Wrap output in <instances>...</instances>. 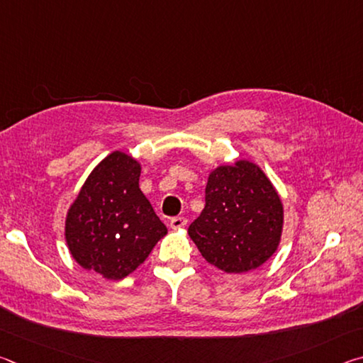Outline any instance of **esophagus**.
I'll list each match as a JSON object with an SVG mask.
<instances>
[{
  "mask_svg": "<svg viewBox=\"0 0 363 363\" xmlns=\"http://www.w3.org/2000/svg\"><path fill=\"white\" fill-rule=\"evenodd\" d=\"M187 224V219L186 218H173L169 219V227L171 229H181V227H184Z\"/></svg>",
  "mask_w": 363,
  "mask_h": 363,
  "instance_id": "1",
  "label": "esophagus"
}]
</instances>
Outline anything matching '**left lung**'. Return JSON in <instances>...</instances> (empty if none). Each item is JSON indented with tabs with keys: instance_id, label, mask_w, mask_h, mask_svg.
I'll use <instances>...</instances> for the list:
<instances>
[{
	"instance_id": "8db88e82",
	"label": "left lung",
	"mask_w": 363,
	"mask_h": 363,
	"mask_svg": "<svg viewBox=\"0 0 363 363\" xmlns=\"http://www.w3.org/2000/svg\"><path fill=\"white\" fill-rule=\"evenodd\" d=\"M284 205L264 171L248 160L208 177L205 208L189 235L205 259L227 274L262 266L279 248Z\"/></svg>"
}]
</instances>
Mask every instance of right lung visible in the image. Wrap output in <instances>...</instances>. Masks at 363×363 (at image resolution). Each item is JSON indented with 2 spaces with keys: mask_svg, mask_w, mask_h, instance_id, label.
Masks as SVG:
<instances>
[{
  "mask_svg": "<svg viewBox=\"0 0 363 363\" xmlns=\"http://www.w3.org/2000/svg\"><path fill=\"white\" fill-rule=\"evenodd\" d=\"M140 164L112 152L91 171L65 219V240L79 266L121 280L143 264L167 225L139 189Z\"/></svg>",
  "mask_w": 363,
  "mask_h": 363,
  "instance_id": "obj_1",
  "label": "right lung"
}]
</instances>
